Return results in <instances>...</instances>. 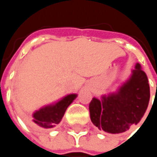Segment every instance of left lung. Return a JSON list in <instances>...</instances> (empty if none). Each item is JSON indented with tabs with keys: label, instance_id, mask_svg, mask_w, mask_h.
I'll return each instance as SVG.
<instances>
[{
	"label": "left lung",
	"instance_id": "obj_1",
	"mask_svg": "<svg viewBox=\"0 0 157 157\" xmlns=\"http://www.w3.org/2000/svg\"><path fill=\"white\" fill-rule=\"evenodd\" d=\"M150 87L145 73L136 63L132 75L116 93L93 98L89 105L92 123L110 134H124L137 124L147 109Z\"/></svg>",
	"mask_w": 157,
	"mask_h": 157
}]
</instances>
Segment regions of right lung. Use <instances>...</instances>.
Returning a JSON list of instances; mask_svg holds the SVG:
<instances>
[{"instance_id": "1", "label": "right lung", "mask_w": 157, "mask_h": 157, "mask_svg": "<svg viewBox=\"0 0 157 157\" xmlns=\"http://www.w3.org/2000/svg\"><path fill=\"white\" fill-rule=\"evenodd\" d=\"M76 94H69L63 97L59 102L44 106L36 111L33 114V124L41 128H52L58 124L67 107L72 104V102L76 98Z\"/></svg>"}]
</instances>
